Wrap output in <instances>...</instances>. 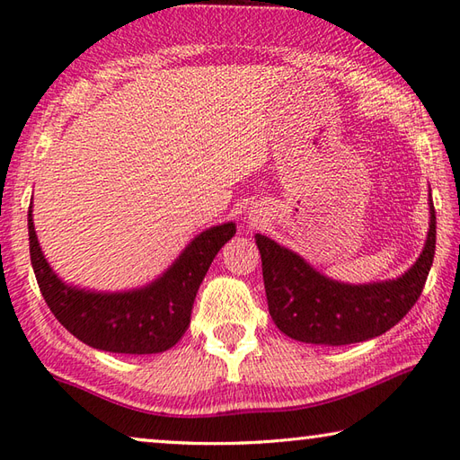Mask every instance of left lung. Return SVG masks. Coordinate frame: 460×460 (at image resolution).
<instances>
[{"mask_svg":"<svg viewBox=\"0 0 460 460\" xmlns=\"http://www.w3.org/2000/svg\"><path fill=\"white\" fill-rule=\"evenodd\" d=\"M430 224L419 260L397 279L351 286L333 282L296 252L256 234L268 309L279 332L315 345H349L377 337L397 325L423 292L433 266L437 218Z\"/></svg>","mask_w":460,"mask_h":460,"instance_id":"obj_1","label":"left lung"}]
</instances>
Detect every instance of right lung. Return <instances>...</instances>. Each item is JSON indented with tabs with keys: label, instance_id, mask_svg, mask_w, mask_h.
I'll use <instances>...</instances> for the list:
<instances>
[{
	"label": "right lung",
	"instance_id": "obj_1",
	"mask_svg": "<svg viewBox=\"0 0 460 460\" xmlns=\"http://www.w3.org/2000/svg\"><path fill=\"white\" fill-rule=\"evenodd\" d=\"M30 254L45 304L59 323L83 343L111 353H163L190 325L196 292L214 256L236 226L232 222L199 234L164 274L140 289L102 294L67 286L47 264L35 236L31 206L27 214Z\"/></svg>",
	"mask_w": 460,
	"mask_h": 460
}]
</instances>
